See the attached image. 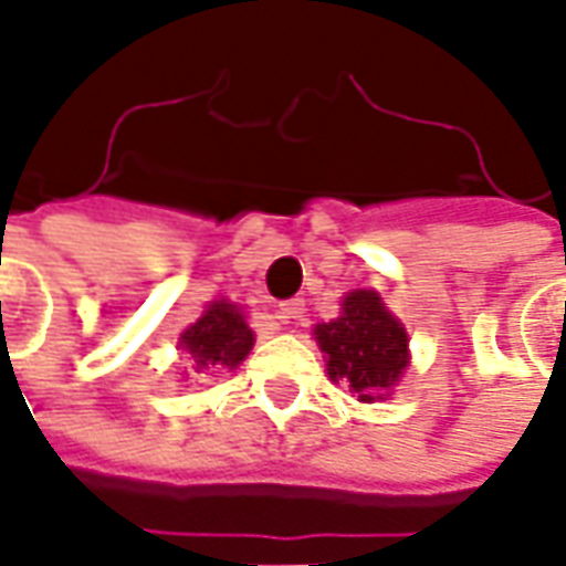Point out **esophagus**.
I'll use <instances>...</instances> for the list:
<instances>
[{"label": "esophagus", "mask_w": 566, "mask_h": 566, "mask_svg": "<svg viewBox=\"0 0 566 566\" xmlns=\"http://www.w3.org/2000/svg\"><path fill=\"white\" fill-rule=\"evenodd\" d=\"M303 315H306V303H303L300 296H296V300H287V303L279 306V321H284V324H287V321H300Z\"/></svg>", "instance_id": "34e87169"}]
</instances>
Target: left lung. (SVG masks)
<instances>
[{
	"label": "left lung",
	"instance_id": "8db88e82",
	"mask_svg": "<svg viewBox=\"0 0 566 566\" xmlns=\"http://www.w3.org/2000/svg\"><path fill=\"white\" fill-rule=\"evenodd\" d=\"M321 352L327 355L333 381H348L357 400L373 403L391 391L409 364V339L400 321L385 308L376 291H355L343 300V315L315 327Z\"/></svg>",
	"mask_w": 566,
	"mask_h": 566
}]
</instances>
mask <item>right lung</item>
<instances>
[{
	"label": "right lung",
	"instance_id": "obj_1",
	"mask_svg": "<svg viewBox=\"0 0 566 566\" xmlns=\"http://www.w3.org/2000/svg\"><path fill=\"white\" fill-rule=\"evenodd\" d=\"M254 345V333L242 312L230 303H211L206 315L181 333V348L197 360V373L235 369Z\"/></svg>",
	"mask_w": 566,
	"mask_h": 566
}]
</instances>
